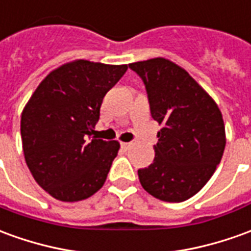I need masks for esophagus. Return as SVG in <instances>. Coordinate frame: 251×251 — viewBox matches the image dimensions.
<instances>
[{"instance_id":"obj_1","label":"esophagus","mask_w":251,"mask_h":251,"mask_svg":"<svg viewBox=\"0 0 251 251\" xmlns=\"http://www.w3.org/2000/svg\"><path fill=\"white\" fill-rule=\"evenodd\" d=\"M121 147L125 151H127L131 147V143H121Z\"/></svg>"}]
</instances>
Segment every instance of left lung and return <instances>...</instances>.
<instances>
[{
  "instance_id": "obj_1",
  "label": "left lung",
  "mask_w": 251,
  "mask_h": 251,
  "mask_svg": "<svg viewBox=\"0 0 251 251\" xmlns=\"http://www.w3.org/2000/svg\"><path fill=\"white\" fill-rule=\"evenodd\" d=\"M143 80L151 115L163 127L155 159L138 170L141 186L156 199L182 202L211 179L226 147L222 113L185 69L164 58L129 65Z\"/></svg>"
}]
</instances>
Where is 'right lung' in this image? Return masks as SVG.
Listing matches in <instances>:
<instances>
[{"label":"right lung","mask_w":251,"mask_h":251,"mask_svg":"<svg viewBox=\"0 0 251 251\" xmlns=\"http://www.w3.org/2000/svg\"><path fill=\"white\" fill-rule=\"evenodd\" d=\"M126 71V65L84 59L62 65L39 84L23 110L25 163L54 199L81 201L104 185L120 143L91 137V131L103 98Z\"/></svg>","instance_id":"add662e5"}]
</instances>
